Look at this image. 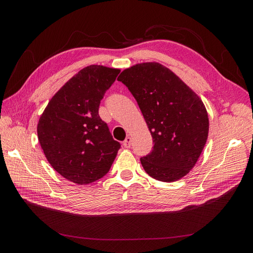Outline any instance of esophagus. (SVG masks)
Segmentation results:
<instances>
[{"label":"esophagus","instance_id":"1","mask_svg":"<svg viewBox=\"0 0 253 253\" xmlns=\"http://www.w3.org/2000/svg\"><path fill=\"white\" fill-rule=\"evenodd\" d=\"M131 142H132L131 137L127 136L126 138L125 139V141L122 142V144H124V147H125V148H129V147H131Z\"/></svg>","mask_w":253,"mask_h":253}]
</instances>
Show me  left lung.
Wrapping results in <instances>:
<instances>
[{
	"instance_id": "obj_1",
	"label": "left lung",
	"mask_w": 253,
	"mask_h": 253,
	"mask_svg": "<svg viewBox=\"0 0 253 253\" xmlns=\"http://www.w3.org/2000/svg\"><path fill=\"white\" fill-rule=\"evenodd\" d=\"M131 91L153 137L152 152L141 157L144 171L172 182L193 169L209 133L202 99L171 70L157 62L133 65L117 79Z\"/></svg>"
}]
</instances>
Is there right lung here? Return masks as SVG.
Here are the masks:
<instances>
[{
    "label": "right lung",
    "instance_id": "obj_1",
    "mask_svg": "<svg viewBox=\"0 0 253 253\" xmlns=\"http://www.w3.org/2000/svg\"><path fill=\"white\" fill-rule=\"evenodd\" d=\"M119 73L103 65L82 68L53 95L38 122V139L48 163L78 185L103 177L120 149L98 114Z\"/></svg>",
    "mask_w": 253,
    "mask_h": 253
}]
</instances>
